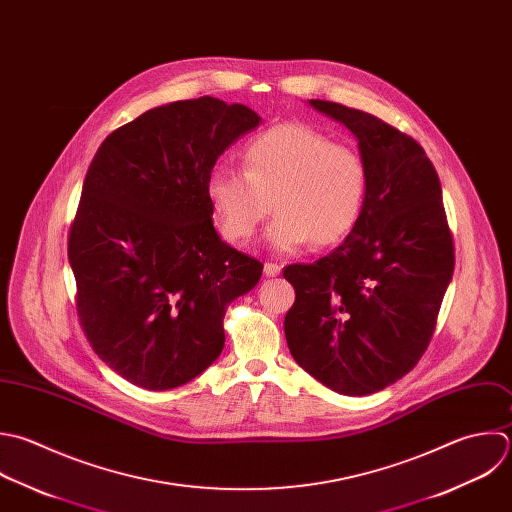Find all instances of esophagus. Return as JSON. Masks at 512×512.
I'll use <instances>...</instances> for the list:
<instances>
[{
  "instance_id": "esophagus-1",
  "label": "esophagus",
  "mask_w": 512,
  "mask_h": 512,
  "mask_svg": "<svg viewBox=\"0 0 512 512\" xmlns=\"http://www.w3.org/2000/svg\"><path fill=\"white\" fill-rule=\"evenodd\" d=\"M279 273H281V265L279 263H273V261L265 263V275L267 277H277Z\"/></svg>"
}]
</instances>
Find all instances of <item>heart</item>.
Masks as SVG:
<instances>
[{"instance_id":"obj_1","label":"heart","mask_w":512,"mask_h":512,"mask_svg":"<svg viewBox=\"0 0 512 512\" xmlns=\"http://www.w3.org/2000/svg\"><path fill=\"white\" fill-rule=\"evenodd\" d=\"M365 189L363 157L301 123L267 129L247 143L243 171L217 165L207 179L227 241H247L271 209H279L267 229V243L277 251H293L311 237L317 245L339 241L355 225Z\"/></svg>"}]
</instances>
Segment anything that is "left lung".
Wrapping results in <instances>:
<instances>
[{
	"mask_svg": "<svg viewBox=\"0 0 512 512\" xmlns=\"http://www.w3.org/2000/svg\"><path fill=\"white\" fill-rule=\"evenodd\" d=\"M309 103L353 131L367 189L337 249L283 269L295 289L285 337L311 377L363 397L405 377L427 351L453 277L455 245L439 175L413 137L335 101Z\"/></svg>",
	"mask_w": 512,
	"mask_h": 512,
	"instance_id": "obj_1",
	"label": "left lung"
}]
</instances>
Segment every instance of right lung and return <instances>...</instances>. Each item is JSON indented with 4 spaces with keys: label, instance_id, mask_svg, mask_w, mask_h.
Masks as SVG:
<instances>
[{
    "label": "right lung",
    "instance_id": "add662e5",
    "mask_svg": "<svg viewBox=\"0 0 512 512\" xmlns=\"http://www.w3.org/2000/svg\"><path fill=\"white\" fill-rule=\"evenodd\" d=\"M261 117L215 97L145 111L99 145L69 229L79 325L125 381L167 391L223 351L227 305L263 263L213 227L207 179L217 157Z\"/></svg>",
    "mask_w": 512,
    "mask_h": 512
}]
</instances>
